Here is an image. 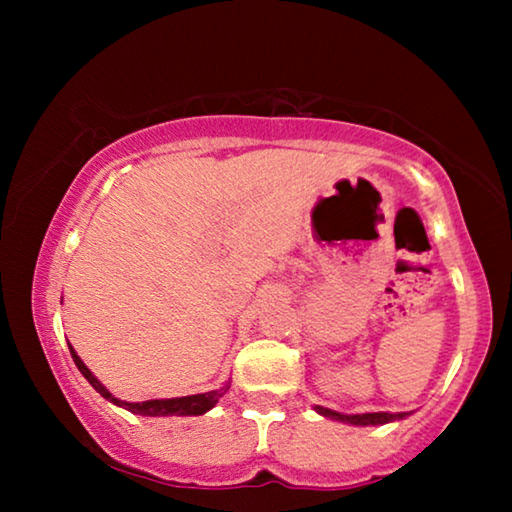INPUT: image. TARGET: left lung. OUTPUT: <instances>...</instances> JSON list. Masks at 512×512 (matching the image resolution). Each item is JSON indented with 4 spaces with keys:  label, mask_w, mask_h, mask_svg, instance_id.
<instances>
[{
    "label": "left lung",
    "mask_w": 512,
    "mask_h": 512,
    "mask_svg": "<svg viewBox=\"0 0 512 512\" xmlns=\"http://www.w3.org/2000/svg\"><path fill=\"white\" fill-rule=\"evenodd\" d=\"M314 411L323 415V418L343 422V424H354V427H377V424H388L395 420H404L406 415L411 413H388V411H377V413H339L332 409H325V406H314Z\"/></svg>",
    "instance_id": "1"
}]
</instances>
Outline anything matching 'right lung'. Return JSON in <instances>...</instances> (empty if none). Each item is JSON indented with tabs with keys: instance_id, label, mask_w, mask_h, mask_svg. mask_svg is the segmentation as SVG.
Listing matches in <instances>:
<instances>
[{
	"instance_id": "right-lung-1",
	"label": "right lung",
	"mask_w": 512,
	"mask_h": 512,
	"mask_svg": "<svg viewBox=\"0 0 512 512\" xmlns=\"http://www.w3.org/2000/svg\"><path fill=\"white\" fill-rule=\"evenodd\" d=\"M69 345V352H72V359L76 363V368L81 370V375L90 381L94 391H97L101 397H106L108 402L115 406H121V409L131 411L135 415H146V418H162V415H203L210 409H214V404L221 400V397L228 393L230 381H225L221 388L216 391H207V393H198V395H185V397H169V400H146V402H126L119 400V397L112 395L101 381L92 375V370L85 366L83 359L76 354V350Z\"/></svg>"
}]
</instances>
